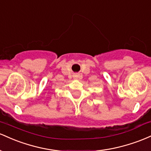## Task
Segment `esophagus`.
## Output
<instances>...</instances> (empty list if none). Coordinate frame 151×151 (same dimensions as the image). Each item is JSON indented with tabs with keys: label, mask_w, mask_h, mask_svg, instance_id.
<instances>
[{
	"label": "esophagus",
	"mask_w": 151,
	"mask_h": 151,
	"mask_svg": "<svg viewBox=\"0 0 151 151\" xmlns=\"http://www.w3.org/2000/svg\"><path fill=\"white\" fill-rule=\"evenodd\" d=\"M73 77L74 78H78V75H74Z\"/></svg>",
	"instance_id": "esophagus-1"
}]
</instances>
